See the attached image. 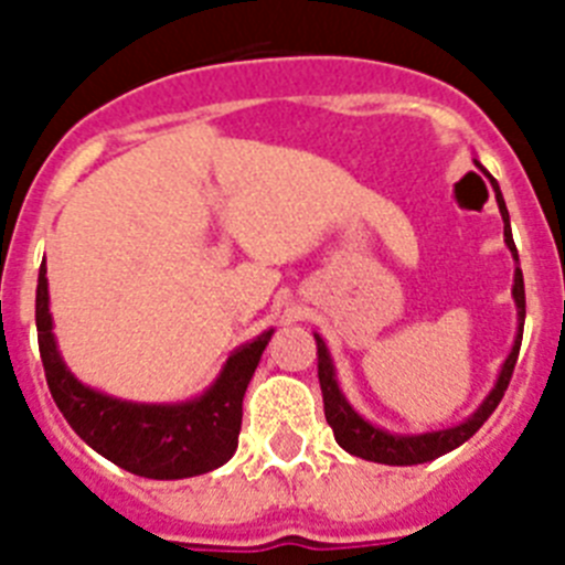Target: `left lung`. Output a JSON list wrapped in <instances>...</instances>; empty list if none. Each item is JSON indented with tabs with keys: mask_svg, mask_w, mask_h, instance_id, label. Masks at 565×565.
<instances>
[{
	"mask_svg": "<svg viewBox=\"0 0 565 565\" xmlns=\"http://www.w3.org/2000/svg\"><path fill=\"white\" fill-rule=\"evenodd\" d=\"M492 181V178H489ZM495 186V198H498V209H501L503 217V237H507V246L512 248L518 259V248L515 239H512V228H509V212L507 203L501 198V189L498 183L492 181ZM515 302H518V317H521V331H518L515 348L509 353V359L503 362V371L498 376L495 391L489 393L487 402L478 407V413L472 418H467L463 424L452 427V430H441V433H424V436H391V433L379 430L373 424H367L364 418H359L353 413V407L344 402V396L339 393L337 379H333V364L331 356H328L326 342L319 337L317 339V373H319V387H322V404H326V418L331 424L333 438L342 450H348L351 456L364 458V461H376V463H391V467H413V463H424L433 461V458L444 456V452L456 450L461 447L467 438L476 436L481 430V424L487 422L495 407L501 404L503 393H507L509 382H512V373H515V362L518 353H521V339H523V317H526V291H523V274L521 268H515Z\"/></svg>",
	"mask_w": 565,
	"mask_h": 565,
	"instance_id": "1",
	"label": "left lung"
}]
</instances>
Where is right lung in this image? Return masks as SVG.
<instances>
[{
    "instance_id": "add662e5",
    "label": "right lung",
    "mask_w": 565,
    "mask_h": 565,
    "mask_svg": "<svg viewBox=\"0 0 565 565\" xmlns=\"http://www.w3.org/2000/svg\"><path fill=\"white\" fill-rule=\"evenodd\" d=\"M47 268L36 286V328L50 396L98 456L154 481L203 476L226 463L237 450L243 396L266 351L271 331L243 344L223 367L221 379L189 404H129L89 391L64 367L53 339L47 308Z\"/></svg>"
}]
</instances>
